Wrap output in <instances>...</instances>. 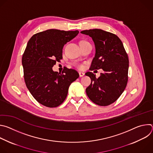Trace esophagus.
<instances>
[{"mask_svg":"<svg viewBox=\"0 0 153 153\" xmlns=\"http://www.w3.org/2000/svg\"><path fill=\"white\" fill-rule=\"evenodd\" d=\"M79 74L80 77H83L85 75V73L83 72H79Z\"/></svg>","mask_w":153,"mask_h":153,"instance_id":"1","label":"esophagus"}]
</instances>
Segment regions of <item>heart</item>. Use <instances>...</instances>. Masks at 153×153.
I'll return each mask as SVG.
<instances>
[{
    "label": "heart",
    "instance_id": "b5f03b06",
    "mask_svg": "<svg viewBox=\"0 0 153 153\" xmlns=\"http://www.w3.org/2000/svg\"><path fill=\"white\" fill-rule=\"evenodd\" d=\"M82 42H86V41H84V40H82V41H81L80 43H82ZM78 67L79 68H81L82 67V65H78Z\"/></svg>",
    "mask_w": 153,
    "mask_h": 153
}]
</instances>
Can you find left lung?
Wrapping results in <instances>:
<instances>
[{
    "instance_id": "obj_1",
    "label": "left lung",
    "mask_w": 153,
    "mask_h": 153,
    "mask_svg": "<svg viewBox=\"0 0 153 153\" xmlns=\"http://www.w3.org/2000/svg\"><path fill=\"white\" fill-rule=\"evenodd\" d=\"M82 34L92 37L96 54L90 70L102 68L103 73L96 78L92 72L85 73L91 80L86 88L89 99L100 106L116 101L125 90L128 76L129 59L121 40L116 34L100 29L83 30Z\"/></svg>"
}]
</instances>
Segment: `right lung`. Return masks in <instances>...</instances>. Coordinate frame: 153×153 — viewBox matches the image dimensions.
Wrapping results in <instances>:
<instances>
[{
  "label": "right lung",
  "instance_id": "obj_1",
  "mask_svg": "<svg viewBox=\"0 0 153 153\" xmlns=\"http://www.w3.org/2000/svg\"><path fill=\"white\" fill-rule=\"evenodd\" d=\"M79 31L48 30L34 34L29 40L22 63L27 88L40 104L54 108L66 99L69 86L79 74L65 67L61 73L53 71L56 62L62 59V48Z\"/></svg>",
  "mask_w": 153,
  "mask_h": 153
}]
</instances>
